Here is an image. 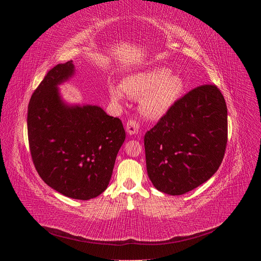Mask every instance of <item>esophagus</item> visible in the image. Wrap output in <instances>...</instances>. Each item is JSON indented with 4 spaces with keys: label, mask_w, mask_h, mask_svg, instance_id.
Segmentation results:
<instances>
[{
    "label": "esophagus",
    "mask_w": 261,
    "mask_h": 261,
    "mask_svg": "<svg viewBox=\"0 0 261 261\" xmlns=\"http://www.w3.org/2000/svg\"><path fill=\"white\" fill-rule=\"evenodd\" d=\"M126 132H127L129 135H134V134H137L139 129V124L135 120H128L126 123Z\"/></svg>",
    "instance_id": "obj_1"
}]
</instances>
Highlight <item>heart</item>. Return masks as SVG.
<instances>
[{
    "mask_svg": "<svg viewBox=\"0 0 261 261\" xmlns=\"http://www.w3.org/2000/svg\"><path fill=\"white\" fill-rule=\"evenodd\" d=\"M122 89L127 96L140 99V111L149 118H159L167 113L179 99L184 90V81L170 74L168 68H153L126 77ZM120 87H111L110 94L114 101H121L124 93Z\"/></svg>",
    "mask_w": 261,
    "mask_h": 261,
    "instance_id": "b5f03b06",
    "label": "heart"
}]
</instances>
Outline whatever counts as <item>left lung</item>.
<instances>
[{"label": "left lung", "instance_id": "left-lung-1", "mask_svg": "<svg viewBox=\"0 0 261 261\" xmlns=\"http://www.w3.org/2000/svg\"><path fill=\"white\" fill-rule=\"evenodd\" d=\"M227 109L216 85H201L179 98L145 135L150 180L162 193L183 195L208 180L222 163Z\"/></svg>", "mask_w": 261, "mask_h": 261}]
</instances>
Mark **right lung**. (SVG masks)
<instances>
[{
  "instance_id": "add662e5",
  "label": "right lung",
  "mask_w": 261,
  "mask_h": 261,
  "mask_svg": "<svg viewBox=\"0 0 261 261\" xmlns=\"http://www.w3.org/2000/svg\"><path fill=\"white\" fill-rule=\"evenodd\" d=\"M74 74L68 61L51 68L31 96L28 143L38 174L55 191L88 200L111 179L125 130L118 117L96 106L67 107L57 86Z\"/></svg>"
}]
</instances>
